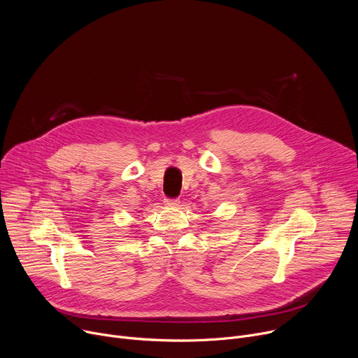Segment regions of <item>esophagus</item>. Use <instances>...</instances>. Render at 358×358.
I'll list each match as a JSON object with an SVG mask.
<instances>
[{"mask_svg": "<svg viewBox=\"0 0 358 358\" xmlns=\"http://www.w3.org/2000/svg\"><path fill=\"white\" fill-rule=\"evenodd\" d=\"M164 202L167 203V206H170V207H177L178 203H180V201H178V199H170V198H167Z\"/></svg>", "mask_w": 358, "mask_h": 358, "instance_id": "esophagus-1", "label": "esophagus"}]
</instances>
